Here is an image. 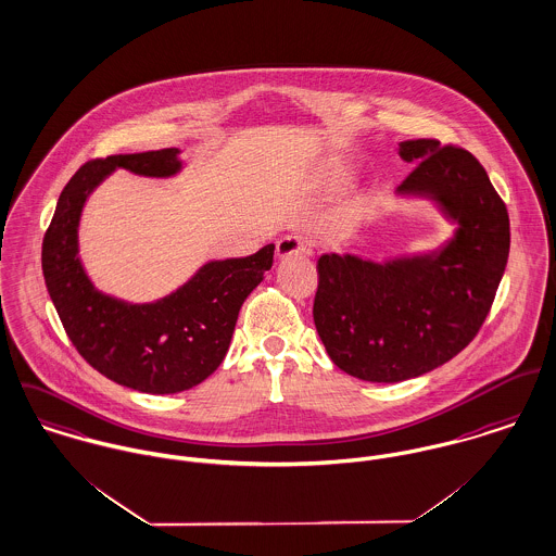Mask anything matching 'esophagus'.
<instances>
[{"label": "esophagus", "mask_w": 556, "mask_h": 556, "mask_svg": "<svg viewBox=\"0 0 556 556\" xmlns=\"http://www.w3.org/2000/svg\"><path fill=\"white\" fill-rule=\"evenodd\" d=\"M276 254L280 258H287L293 254H309V247L303 242L300 236H285L276 242Z\"/></svg>", "instance_id": "esophagus-1"}]
</instances>
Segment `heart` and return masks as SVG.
<instances>
[{
    "label": "heart",
    "instance_id": "1",
    "mask_svg": "<svg viewBox=\"0 0 556 556\" xmlns=\"http://www.w3.org/2000/svg\"><path fill=\"white\" fill-rule=\"evenodd\" d=\"M351 180V172L349 169H333L331 172V182L333 185H344Z\"/></svg>",
    "mask_w": 556,
    "mask_h": 556
}]
</instances>
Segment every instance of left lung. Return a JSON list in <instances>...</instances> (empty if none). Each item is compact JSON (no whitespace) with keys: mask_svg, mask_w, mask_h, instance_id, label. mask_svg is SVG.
Masks as SVG:
<instances>
[{"mask_svg":"<svg viewBox=\"0 0 556 556\" xmlns=\"http://www.w3.org/2000/svg\"><path fill=\"white\" fill-rule=\"evenodd\" d=\"M419 163L397 187L402 198L438 203L456 223L431 253L376 263L323 254L314 325L331 361L367 382H402L460 353L480 331L509 254V218L480 161L438 140L400 142Z\"/></svg>","mask_w":556,"mask_h":556,"instance_id":"1","label":"left lung"}]
</instances>
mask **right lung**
<instances>
[{
  "mask_svg": "<svg viewBox=\"0 0 556 556\" xmlns=\"http://www.w3.org/2000/svg\"><path fill=\"white\" fill-rule=\"evenodd\" d=\"M178 154L161 149L85 163L61 191L42 242L47 289L76 351L116 384L152 395L189 391L223 363L242 303L274 263V244L251 256L207 261L189 282L151 303L96 289L78 254L89 195L118 167L149 178L176 176Z\"/></svg>",
  "mask_w": 556,
  "mask_h": 556,
  "instance_id": "add662e5",
  "label": "right lung"
}]
</instances>
